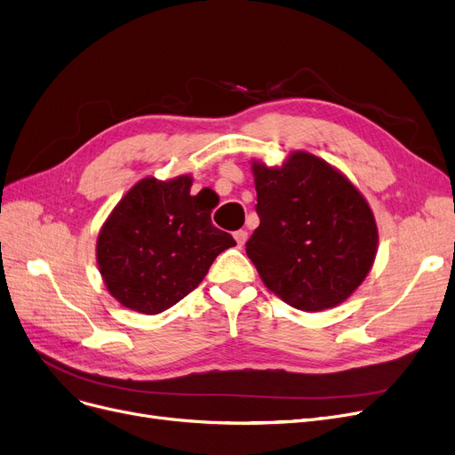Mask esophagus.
I'll use <instances>...</instances> for the list:
<instances>
[{
	"instance_id": "esophagus-1",
	"label": "esophagus",
	"mask_w": 455,
	"mask_h": 455,
	"mask_svg": "<svg viewBox=\"0 0 455 455\" xmlns=\"http://www.w3.org/2000/svg\"><path fill=\"white\" fill-rule=\"evenodd\" d=\"M234 240H235V243H238V247L242 249L245 245V242H247V232L245 230H235L234 232Z\"/></svg>"
}]
</instances>
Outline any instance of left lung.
<instances>
[{"label": "left lung", "mask_w": 455, "mask_h": 455, "mask_svg": "<svg viewBox=\"0 0 455 455\" xmlns=\"http://www.w3.org/2000/svg\"><path fill=\"white\" fill-rule=\"evenodd\" d=\"M260 225L245 243L264 284L293 308L318 312L361 286L378 252V225L346 176L308 152L283 167L252 162Z\"/></svg>", "instance_id": "left-lung-1"}]
</instances>
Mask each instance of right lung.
<instances>
[{
	"instance_id": "obj_1",
	"label": "right lung",
	"mask_w": 455,
	"mask_h": 455,
	"mask_svg": "<svg viewBox=\"0 0 455 455\" xmlns=\"http://www.w3.org/2000/svg\"><path fill=\"white\" fill-rule=\"evenodd\" d=\"M189 174L137 182L106 220L96 262L113 298L141 314H160L203 283L217 254L234 247L212 225V206L191 195Z\"/></svg>"
}]
</instances>
